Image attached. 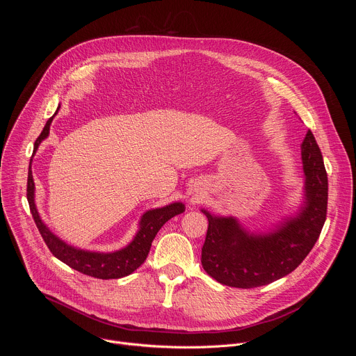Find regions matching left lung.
I'll return each mask as SVG.
<instances>
[{"label":"left lung","instance_id":"left-lung-1","mask_svg":"<svg viewBox=\"0 0 356 356\" xmlns=\"http://www.w3.org/2000/svg\"><path fill=\"white\" fill-rule=\"evenodd\" d=\"M306 201L297 217L268 235L245 232L235 218H209L201 265L217 282L239 289L269 284L291 273L316 245L327 218L328 177L312 131L301 143Z\"/></svg>","mask_w":356,"mask_h":356}]
</instances>
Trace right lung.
<instances>
[{
	"instance_id": "right-lung-1",
	"label": "right lung",
	"mask_w": 356,
	"mask_h": 356,
	"mask_svg": "<svg viewBox=\"0 0 356 356\" xmlns=\"http://www.w3.org/2000/svg\"><path fill=\"white\" fill-rule=\"evenodd\" d=\"M59 110V108H58ZM56 110V113H58ZM55 113V114H56ZM55 117V115H54ZM54 117H50L35 140L33 150L38 149L40 142L49 135V128L52 124ZM32 161V159H31ZM26 198L29 202V209L33 217V221L47 245L49 250L54 253V255L70 266L72 269L91 276L97 279H120L124 276L131 275L134 270H136L146 259L152 241L155 239L158 231L163 227L166 221L173 218L177 214H181L184 211V204L181 202H173L162 209H155L145 213L140 218V228L134 238V241L124 249L111 252V253H98V252H88L76 249L62 239H59L56 235L49 231V228L42 222L36 206H35V183L32 177V172L28 173V187H26Z\"/></svg>"
}]
</instances>
